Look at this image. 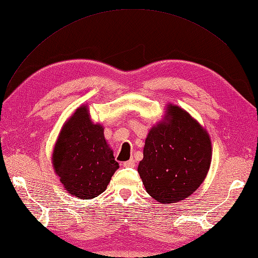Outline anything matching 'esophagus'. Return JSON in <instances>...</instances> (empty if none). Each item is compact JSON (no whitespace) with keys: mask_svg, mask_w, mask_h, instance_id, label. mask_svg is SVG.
I'll return each instance as SVG.
<instances>
[{"mask_svg":"<svg viewBox=\"0 0 258 258\" xmlns=\"http://www.w3.org/2000/svg\"><path fill=\"white\" fill-rule=\"evenodd\" d=\"M123 166H125V167H135L136 166V161L133 160V159H131V160L123 163Z\"/></svg>","mask_w":258,"mask_h":258,"instance_id":"1","label":"esophagus"}]
</instances>
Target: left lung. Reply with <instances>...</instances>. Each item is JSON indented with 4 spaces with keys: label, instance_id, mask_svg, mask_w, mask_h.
<instances>
[{
    "label": "left lung",
    "instance_id": "obj_1",
    "mask_svg": "<svg viewBox=\"0 0 258 258\" xmlns=\"http://www.w3.org/2000/svg\"><path fill=\"white\" fill-rule=\"evenodd\" d=\"M167 121L151 128L138 171L146 191L160 203L184 200L207 177L212 161L207 130L178 106L168 105Z\"/></svg>",
    "mask_w": 258,
    "mask_h": 258
}]
</instances>
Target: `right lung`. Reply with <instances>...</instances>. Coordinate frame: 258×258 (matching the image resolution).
Wrapping results in <instances>:
<instances>
[{"instance_id":"obj_1","label":"right lung","mask_w":258,"mask_h":258,"mask_svg":"<svg viewBox=\"0 0 258 258\" xmlns=\"http://www.w3.org/2000/svg\"><path fill=\"white\" fill-rule=\"evenodd\" d=\"M51 161L66 190L85 200L104 192L118 168L104 128L91 121L87 106L79 107L66 121Z\"/></svg>"}]
</instances>
